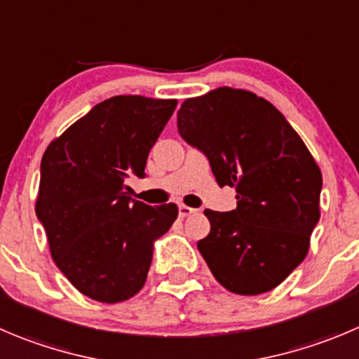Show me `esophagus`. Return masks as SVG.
Segmentation results:
<instances>
[{
	"mask_svg": "<svg viewBox=\"0 0 359 359\" xmlns=\"http://www.w3.org/2000/svg\"><path fill=\"white\" fill-rule=\"evenodd\" d=\"M177 213H180V217L185 218V217H190L192 213H196V210L190 206H185V204H180V208H177Z\"/></svg>",
	"mask_w": 359,
	"mask_h": 359,
	"instance_id": "1",
	"label": "esophagus"
}]
</instances>
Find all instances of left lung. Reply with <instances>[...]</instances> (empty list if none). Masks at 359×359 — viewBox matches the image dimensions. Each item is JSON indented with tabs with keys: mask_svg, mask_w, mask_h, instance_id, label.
Here are the masks:
<instances>
[{
	"mask_svg": "<svg viewBox=\"0 0 359 359\" xmlns=\"http://www.w3.org/2000/svg\"><path fill=\"white\" fill-rule=\"evenodd\" d=\"M177 132L218 185L236 189V210L204 211L211 231L197 248L208 268L234 294L275 289L306 257L320 217L323 174L309 148L275 105L233 88L183 102Z\"/></svg>",
	"mask_w": 359,
	"mask_h": 359,
	"instance_id": "8db88e82",
	"label": "left lung"
}]
</instances>
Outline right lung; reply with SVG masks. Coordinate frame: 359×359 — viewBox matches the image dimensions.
<instances>
[{
	"label": "right lung",
	"instance_id": "1",
	"mask_svg": "<svg viewBox=\"0 0 359 359\" xmlns=\"http://www.w3.org/2000/svg\"><path fill=\"white\" fill-rule=\"evenodd\" d=\"M176 104L107 98L43 153L36 217L60 271L95 302L119 303L141 291L153 243L177 218L176 204L148 206L125 192L130 174L144 177L149 149Z\"/></svg>",
	"mask_w": 359,
	"mask_h": 359
}]
</instances>
